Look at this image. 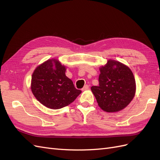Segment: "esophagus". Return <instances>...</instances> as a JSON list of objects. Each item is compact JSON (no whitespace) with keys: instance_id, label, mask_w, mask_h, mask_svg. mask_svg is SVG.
<instances>
[{"instance_id":"34e87169","label":"esophagus","mask_w":160,"mask_h":160,"mask_svg":"<svg viewBox=\"0 0 160 160\" xmlns=\"http://www.w3.org/2000/svg\"><path fill=\"white\" fill-rule=\"evenodd\" d=\"M89 89V85H85L83 88H82V91H85V90H87V89Z\"/></svg>"}]
</instances>
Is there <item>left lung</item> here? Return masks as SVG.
I'll return each mask as SVG.
<instances>
[{
  "label": "left lung",
  "instance_id": "8db88e82",
  "mask_svg": "<svg viewBox=\"0 0 160 160\" xmlns=\"http://www.w3.org/2000/svg\"><path fill=\"white\" fill-rule=\"evenodd\" d=\"M99 70V85L91 88L98 105L109 113L123 109L133 99L136 90L132 71L127 65L111 59Z\"/></svg>",
  "mask_w": 160,
  "mask_h": 160
}]
</instances>
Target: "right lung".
I'll list each match as a JSON object with an SVG mask.
<instances>
[{
	"instance_id": "right-lung-1",
	"label": "right lung",
	"mask_w": 160,
	"mask_h": 160,
	"mask_svg": "<svg viewBox=\"0 0 160 160\" xmlns=\"http://www.w3.org/2000/svg\"><path fill=\"white\" fill-rule=\"evenodd\" d=\"M66 67L59 60L49 59L37 67L32 75L31 88L35 98L45 107L58 109L69 105L81 91L65 75Z\"/></svg>"
}]
</instances>
